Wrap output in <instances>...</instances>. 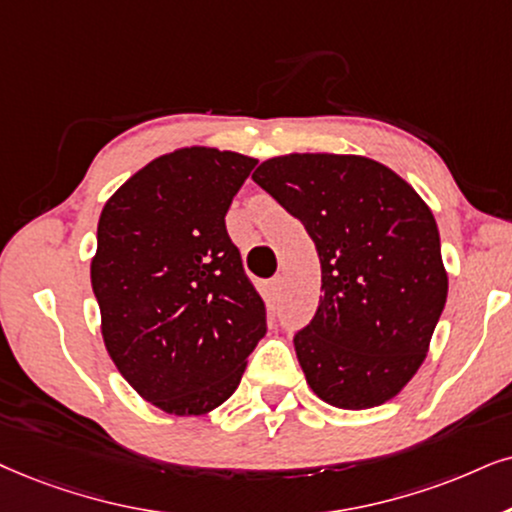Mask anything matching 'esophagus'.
Wrapping results in <instances>:
<instances>
[{
    "instance_id": "34e87169",
    "label": "esophagus",
    "mask_w": 512,
    "mask_h": 512,
    "mask_svg": "<svg viewBox=\"0 0 512 512\" xmlns=\"http://www.w3.org/2000/svg\"><path fill=\"white\" fill-rule=\"evenodd\" d=\"M281 290H283V278L281 276H274L269 281V295L274 297V300H278V295H281Z\"/></svg>"
}]
</instances>
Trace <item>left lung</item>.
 Returning a JSON list of instances; mask_svg holds the SVG:
<instances>
[{"label": "left lung", "instance_id": "left-lung-1", "mask_svg": "<svg viewBox=\"0 0 512 512\" xmlns=\"http://www.w3.org/2000/svg\"><path fill=\"white\" fill-rule=\"evenodd\" d=\"M252 179L300 219L321 262L319 307L293 338L309 387L338 409L392 399L423 364L449 290L430 208L359 155H283Z\"/></svg>", "mask_w": 512, "mask_h": 512}]
</instances>
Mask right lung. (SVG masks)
<instances>
[{
    "label": "right lung",
    "instance_id": "1",
    "mask_svg": "<svg viewBox=\"0 0 512 512\" xmlns=\"http://www.w3.org/2000/svg\"><path fill=\"white\" fill-rule=\"evenodd\" d=\"M255 165L181 148L139 170L101 212L92 288L103 342L122 378L174 416L229 399L267 335V304L224 222Z\"/></svg>",
    "mask_w": 512,
    "mask_h": 512
}]
</instances>
